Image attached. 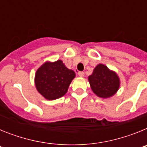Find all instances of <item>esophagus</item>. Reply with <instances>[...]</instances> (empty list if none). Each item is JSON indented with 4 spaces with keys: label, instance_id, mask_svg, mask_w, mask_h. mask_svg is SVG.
I'll list each match as a JSON object with an SVG mask.
<instances>
[{
    "label": "esophagus",
    "instance_id": "esophagus-1",
    "mask_svg": "<svg viewBox=\"0 0 147 147\" xmlns=\"http://www.w3.org/2000/svg\"><path fill=\"white\" fill-rule=\"evenodd\" d=\"M78 75H79L80 77H83V76H85V73L82 72V71H80V72L78 73Z\"/></svg>",
    "mask_w": 147,
    "mask_h": 147
}]
</instances>
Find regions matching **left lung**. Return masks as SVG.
Wrapping results in <instances>:
<instances>
[{
  "instance_id": "left-lung-1",
  "label": "left lung",
  "mask_w": 147,
  "mask_h": 147,
  "mask_svg": "<svg viewBox=\"0 0 147 147\" xmlns=\"http://www.w3.org/2000/svg\"><path fill=\"white\" fill-rule=\"evenodd\" d=\"M88 81L93 93L97 96L108 98L117 93L120 87V79L114 71L103 64L97 65Z\"/></svg>"
}]
</instances>
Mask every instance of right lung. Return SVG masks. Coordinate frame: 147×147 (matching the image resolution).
Masks as SVG:
<instances>
[{
	"label": "right lung",
	"mask_w": 147,
	"mask_h": 147,
	"mask_svg": "<svg viewBox=\"0 0 147 147\" xmlns=\"http://www.w3.org/2000/svg\"><path fill=\"white\" fill-rule=\"evenodd\" d=\"M75 76L74 71L68 69L60 59L47 61L36 71L35 87L45 99H57L67 93Z\"/></svg>",
	"instance_id": "obj_1"
}]
</instances>
